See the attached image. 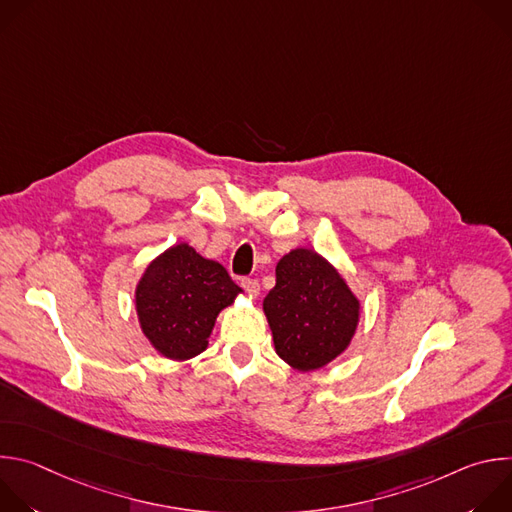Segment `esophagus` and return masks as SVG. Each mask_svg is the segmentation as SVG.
I'll return each instance as SVG.
<instances>
[{"label":"esophagus","instance_id":"1","mask_svg":"<svg viewBox=\"0 0 512 512\" xmlns=\"http://www.w3.org/2000/svg\"><path fill=\"white\" fill-rule=\"evenodd\" d=\"M241 285L245 287V291H247V294L249 296H253V298H257L259 296V281L257 279H251V277H245L243 281H241Z\"/></svg>","mask_w":512,"mask_h":512}]
</instances>
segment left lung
I'll use <instances>...</instances> for the list:
<instances>
[{"label":"left lung","instance_id":"left-lung-1","mask_svg":"<svg viewBox=\"0 0 512 512\" xmlns=\"http://www.w3.org/2000/svg\"><path fill=\"white\" fill-rule=\"evenodd\" d=\"M263 312L279 358L306 373L348 348L360 302L332 263L312 249H294L275 267V287L263 300Z\"/></svg>","mask_w":512,"mask_h":512}]
</instances>
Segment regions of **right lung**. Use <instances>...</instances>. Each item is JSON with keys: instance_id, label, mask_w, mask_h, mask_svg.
I'll use <instances>...</instances> for the list:
<instances>
[{"instance_id": "right-lung-1", "label": "right lung", "mask_w": 512, "mask_h": 512, "mask_svg": "<svg viewBox=\"0 0 512 512\" xmlns=\"http://www.w3.org/2000/svg\"><path fill=\"white\" fill-rule=\"evenodd\" d=\"M241 291L221 263L178 243L145 267L135 287L141 332L162 356L188 360L206 350L216 316Z\"/></svg>"}]
</instances>
